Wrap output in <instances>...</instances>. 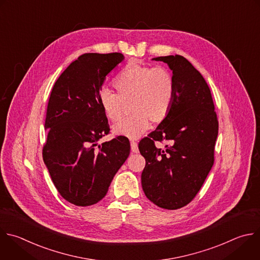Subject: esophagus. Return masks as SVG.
Returning a JSON list of instances; mask_svg holds the SVG:
<instances>
[{
    "instance_id": "34e87169",
    "label": "esophagus",
    "mask_w": 260,
    "mask_h": 260,
    "mask_svg": "<svg viewBox=\"0 0 260 260\" xmlns=\"http://www.w3.org/2000/svg\"><path fill=\"white\" fill-rule=\"evenodd\" d=\"M131 147H132V151L134 153H138L139 152V148H138V143L136 141H131Z\"/></svg>"
}]
</instances>
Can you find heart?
<instances>
[{
  "label": "heart",
  "instance_id": "1",
  "mask_svg": "<svg viewBox=\"0 0 260 260\" xmlns=\"http://www.w3.org/2000/svg\"><path fill=\"white\" fill-rule=\"evenodd\" d=\"M117 94L101 89L98 102L106 117L118 122L129 103L127 118L114 126L117 134L138 138L150 127L151 121L160 123L168 116L176 96L172 74L164 67H153L135 62L126 64L113 79Z\"/></svg>",
  "mask_w": 260,
  "mask_h": 260
}]
</instances>
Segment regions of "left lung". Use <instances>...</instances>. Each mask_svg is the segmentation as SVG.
<instances>
[{
    "label": "left lung",
    "mask_w": 260,
    "mask_h": 260,
    "mask_svg": "<svg viewBox=\"0 0 260 260\" xmlns=\"http://www.w3.org/2000/svg\"><path fill=\"white\" fill-rule=\"evenodd\" d=\"M154 60L167 63L172 70L176 96L166 119L139 143L146 159L142 187L155 205L175 210L196 197L209 174L218 120L206 80L185 57L171 55ZM156 141L169 144L159 149Z\"/></svg>",
    "instance_id": "obj_1"
}]
</instances>
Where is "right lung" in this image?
Listing matches in <instances>:
<instances>
[{"instance_id":"right-lung-1","label":"right lung","mask_w":260,"mask_h":260,"mask_svg":"<svg viewBox=\"0 0 260 260\" xmlns=\"http://www.w3.org/2000/svg\"><path fill=\"white\" fill-rule=\"evenodd\" d=\"M122 59L120 53L82 54L61 73L50 95L43 159L59 194L76 206L102 200L129 155V141L123 136L97 144L110 133L98 94Z\"/></svg>"}]
</instances>
